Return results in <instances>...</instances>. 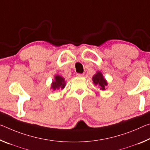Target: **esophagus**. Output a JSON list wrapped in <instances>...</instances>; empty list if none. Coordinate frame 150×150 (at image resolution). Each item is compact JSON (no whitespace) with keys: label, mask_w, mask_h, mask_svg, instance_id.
I'll return each instance as SVG.
<instances>
[{"label":"esophagus","mask_w":150,"mask_h":150,"mask_svg":"<svg viewBox=\"0 0 150 150\" xmlns=\"http://www.w3.org/2000/svg\"><path fill=\"white\" fill-rule=\"evenodd\" d=\"M83 75H84V74H81V73H77V77H83Z\"/></svg>","instance_id":"obj_1"}]
</instances>
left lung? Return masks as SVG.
Listing matches in <instances>:
<instances>
[{
    "label": "left lung",
    "mask_w": 150,
    "mask_h": 150,
    "mask_svg": "<svg viewBox=\"0 0 150 150\" xmlns=\"http://www.w3.org/2000/svg\"><path fill=\"white\" fill-rule=\"evenodd\" d=\"M93 83L95 85H97L99 89L101 91H105L108 86V81L101 71H97V73L92 77Z\"/></svg>",
    "instance_id": "left-lung-1"
}]
</instances>
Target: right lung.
Returning a JSON list of instances; mask_svg holds the SVG:
<instances>
[{
  "label": "right lung",
  "instance_id": "1",
  "mask_svg": "<svg viewBox=\"0 0 150 150\" xmlns=\"http://www.w3.org/2000/svg\"><path fill=\"white\" fill-rule=\"evenodd\" d=\"M66 85L65 78L61 75H55L54 77V80L51 85V89L53 91H57L59 89H63Z\"/></svg>",
  "mask_w": 150,
  "mask_h": 150
}]
</instances>
